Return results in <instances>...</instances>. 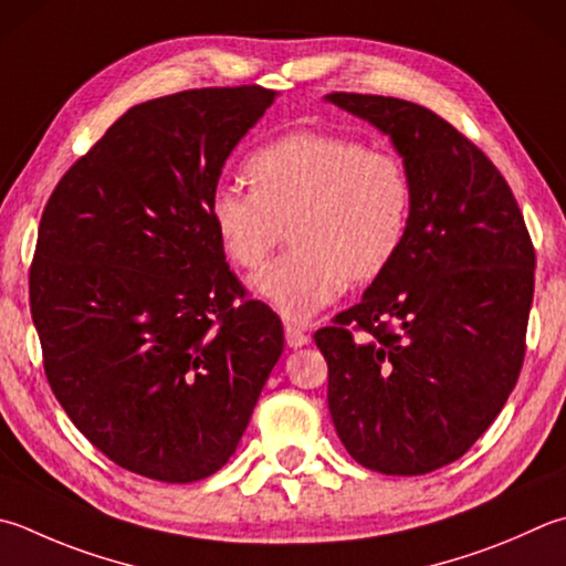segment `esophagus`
Masks as SVG:
<instances>
[{
	"label": "esophagus",
	"mask_w": 566,
	"mask_h": 566,
	"mask_svg": "<svg viewBox=\"0 0 566 566\" xmlns=\"http://www.w3.org/2000/svg\"><path fill=\"white\" fill-rule=\"evenodd\" d=\"M285 343H287V347H295L297 349V347H303V345L311 343V335H307L301 325L287 323L285 325Z\"/></svg>",
	"instance_id": "1"
}]
</instances>
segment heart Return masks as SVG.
<instances>
[{"mask_svg":"<svg viewBox=\"0 0 566 566\" xmlns=\"http://www.w3.org/2000/svg\"><path fill=\"white\" fill-rule=\"evenodd\" d=\"M251 189L221 185L209 219L239 269L263 265L285 237L293 249L253 275V291L291 323L335 303L345 285L377 281L409 233L413 185L399 155L355 137L293 130L261 145Z\"/></svg>","mask_w":566,"mask_h":566,"instance_id":"heart-1","label":"heart"}]
</instances>
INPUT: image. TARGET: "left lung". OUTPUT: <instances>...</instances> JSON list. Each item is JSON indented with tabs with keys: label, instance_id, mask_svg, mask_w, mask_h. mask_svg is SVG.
Returning <instances> with one entry per match:
<instances>
[{
	"label": "left lung",
	"instance_id": "8db88e82",
	"mask_svg": "<svg viewBox=\"0 0 566 566\" xmlns=\"http://www.w3.org/2000/svg\"><path fill=\"white\" fill-rule=\"evenodd\" d=\"M327 101L387 133L413 185L399 255L315 333L329 416L359 465L423 475L471 449L515 389L535 247L505 177L441 115L389 95Z\"/></svg>",
	"mask_w": 566,
	"mask_h": 566
}]
</instances>
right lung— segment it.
Listing matches in <instances>:
<instances>
[{
    "instance_id": "add662e5",
    "label": "right lung",
    "mask_w": 566,
    "mask_h": 566,
    "mask_svg": "<svg viewBox=\"0 0 566 566\" xmlns=\"http://www.w3.org/2000/svg\"><path fill=\"white\" fill-rule=\"evenodd\" d=\"M275 91L195 88L135 105L44 207L29 305L63 411L125 471L195 483L237 451L283 352L209 219L233 147Z\"/></svg>"
}]
</instances>
